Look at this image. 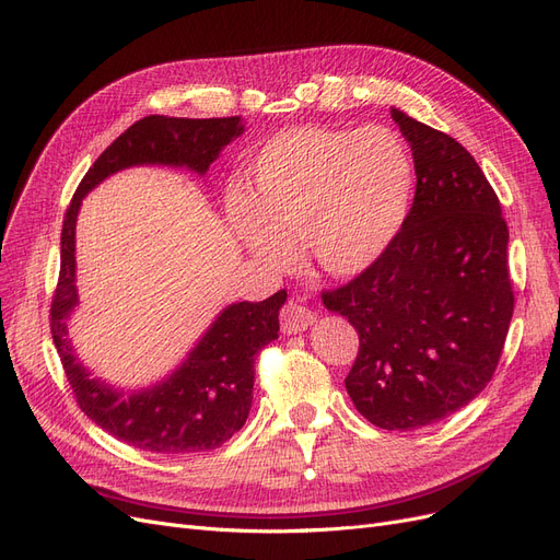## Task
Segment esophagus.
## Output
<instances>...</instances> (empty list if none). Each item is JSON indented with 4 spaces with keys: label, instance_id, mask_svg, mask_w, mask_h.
Segmentation results:
<instances>
[{
    "label": "esophagus",
    "instance_id": "34e87169",
    "mask_svg": "<svg viewBox=\"0 0 560 560\" xmlns=\"http://www.w3.org/2000/svg\"><path fill=\"white\" fill-rule=\"evenodd\" d=\"M313 323H315V315L304 304H300L295 300H290L281 308V329H283V334L306 331Z\"/></svg>",
    "mask_w": 560,
    "mask_h": 560
}]
</instances>
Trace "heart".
<instances>
[{
	"label": "heart",
	"instance_id": "heart-1",
	"mask_svg": "<svg viewBox=\"0 0 560 560\" xmlns=\"http://www.w3.org/2000/svg\"><path fill=\"white\" fill-rule=\"evenodd\" d=\"M415 183V160L394 130L300 126L260 145L226 214L256 258L283 267L298 237L320 275L354 279L394 245Z\"/></svg>",
	"mask_w": 560,
	"mask_h": 560
}]
</instances>
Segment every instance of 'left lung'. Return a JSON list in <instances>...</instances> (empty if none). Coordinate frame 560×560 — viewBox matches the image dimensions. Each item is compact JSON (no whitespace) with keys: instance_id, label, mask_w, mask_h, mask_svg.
<instances>
[{"instance_id":"1","label":"left lung","mask_w":560,"mask_h":560,"mask_svg":"<svg viewBox=\"0 0 560 560\" xmlns=\"http://www.w3.org/2000/svg\"><path fill=\"white\" fill-rule=\"evenodd\" d=\"M411 145L417 194L394 245L323 304L359 352L346 388L363 419L417 430L469 405L492 380L513 318L508 226L465 145L392 107Z\"/></svg>"}]
</instances>
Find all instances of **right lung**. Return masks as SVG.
<instances>
[{
  "label": "right lung",
  "mask_w": 560,
  "mask_h": 560,
  "mask_svg": "<svg viewBox=\"0 0 560 560\" xmlns=\"http://www.w3.org/2000/svg\"><path fill=\"white\" fill-rule=\"evenodd\" d=\"M245 132L240 116L168 118L145 116L93 162L72 197L61 231V272L50 327L66 377L84 415L135 448L185 455L220 448L245 425L254 400L256 354L279 338L285 290L262 302L226 306L180 366L141 392H120L91 377L68 338V318L80 304L75 285V224L82 199L107 176L128 166H187L203 176L224 145Z\"/></svg>",
  "instance_id": "add662e5"
}]
</instances>
